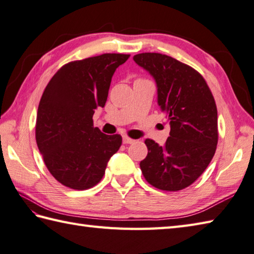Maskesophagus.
Listing matches in <instances>:
<instances>
[{
    "label": "esophagus",
    "instance_id": "obj_1",
    "mask_svg": "<svg viewBox=\"0 0 254 254\" xmlns=\"http://www.w3.org/2000/svg\"><path fill=\"white\" fill-rule=\"evenodd\" d=\"M134 142H135V141H134L133 138L128 137V136H127V135L123 136V143H124V144H132V143H134Z\"/></svg>",
    "mask_w": 254,
    "mask_h": 254
}]
</instances>
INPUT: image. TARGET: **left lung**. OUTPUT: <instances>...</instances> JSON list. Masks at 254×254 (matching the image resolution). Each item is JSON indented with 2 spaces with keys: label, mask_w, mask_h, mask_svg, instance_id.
<instances>
[{
  "label": "left lung",
  "mask_w": 254,
  "mask_h": 254,
  "mask_svg": "<svg viewBox=\"0 0 254 254\" xmlns=\"http://www.w3.org/2000/svg\"><path fill=\"white\" fill-rule=\"evenodd\" d=\"M157 84L158 105L170 124L164 146L145 141L148 153L139 163L145 179L164 191H179L207 168L218 142L217 108L203 76L193 67L160 53L133 57Z\"/></svg>",
  "instance_id": "obj_1"
}]
</instances>
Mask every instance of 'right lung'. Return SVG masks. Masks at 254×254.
Wrapping results in <instances>:
<instances>
[{
	"mask_svg": "<svg viewBox=\"0 0 254 254\" xmlns=\"http://www.w3.org/2000/svg\"><path fill=\"white\" fill-rule=\"evenodd\" d=\"M130 55L105 53L68 62L53 75L37 112L36 142L56 180L73 190H87L105 175L122 144L119 134L94 127L97 107H105L113 73Z\"/></svg>",
	"mask_w": 254,
	"mask_h": 254,
	"instance_id": "1",
	"label": "right lung"
}]
</instances>
